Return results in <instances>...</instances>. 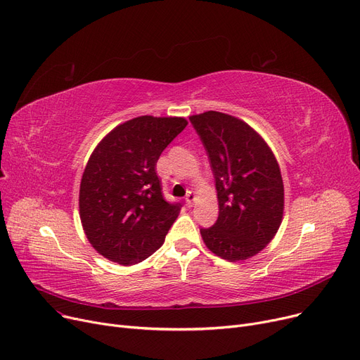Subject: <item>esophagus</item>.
<instances>
[{"label":"esophagus","instance_id":"1","mask_svg":"<svg viewBox=\"0 0 360 360\" xmlns=\"http://www.w3.org/2000/svg\"><path fill=\"white\" fill-rule=\"evenodd\" d=\"M196 193H193V192H189V193H187V196H186V205H187V207H193V203H195V200H196Z\"/></svg>","mask_w":360,"mask_h":360}]
</instances>
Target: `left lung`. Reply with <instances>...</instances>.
Instances as JSON below:
<instances>
[{"label":"left lung","mask_w":360,"mask_h":360,"mask_svg":"<svg viewBox=\"0 0 360 360\" xmlns=\"http://www.w3.org/2000/svg\"><path fill=\"white\" fill-rule=\"evenodd\" d=\"M215 179L218 219L200 229L207 248L230 262L259 253L277 234L284 184L276 155L243 120L218 111L191 115Z\"/></svg>","instance_id":"left-lung-1"}]
</instances>
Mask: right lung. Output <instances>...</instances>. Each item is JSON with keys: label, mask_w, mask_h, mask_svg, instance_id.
<instances>
[{"label": "right lung", "mask_w": 360, "mask_h": 360, "mask_svg": "<svg viewBox=\"0 0 360 360\" xmlns=\"http://www.w3.org/2000/svg\"><path fill=\"white\" fill-rule=\"evenodd\" d=\"M186 126L184 117L141 115L114 127L94 149L80 181L79 214L104 258L134 265L164 243L181 205L164 199L155 167Z\"/></svg>", "instance_id": "right-lung-1"}]
</instances>
